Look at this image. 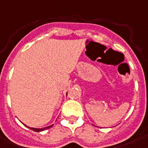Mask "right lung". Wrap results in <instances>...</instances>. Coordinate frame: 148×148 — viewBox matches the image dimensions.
Instances as JSON below:
<instances>
[{"mask_svg":"<svg viewBox=\"0 0 148 148\" xmlns=\"http://www.w3.org/2000/svg\"><path fill=\"white\" fill-rule=\"evenodd\" d=\"M53 125H49V126H47V127H45V128H41V129H37V128H32V127H29L30 129L32 130H34V131H36V132H40V131H43V130H48L49 128H51L52 126H53Z\"/></svg>","mask_w":148,"mask_h":148,"instance_id":"1","label":"right lung"}]
</instances>
